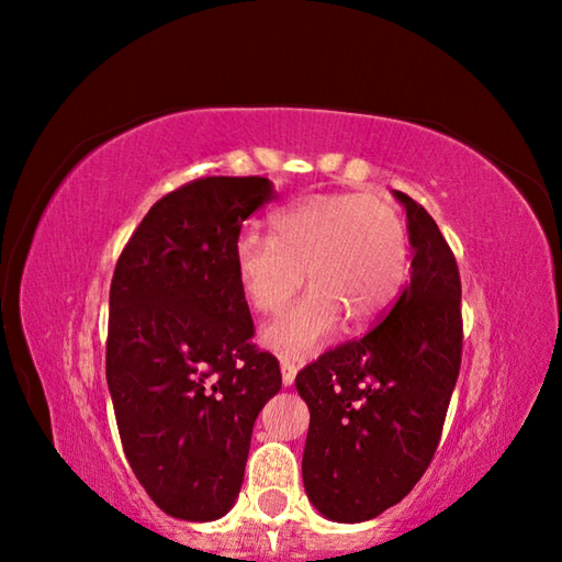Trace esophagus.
Instances as JSON below:
<instances>
[{
    "label": "esophagus",
    "mask_w": 562,
    "mask_h": 562,
    "mask_svg": "<svg viewBox=\"0 0 562 562\" xmlns=\"http://www.w3.org/2000/svg\"><path fill=\"white\" fill-rule=\"evenodd\" d=\"M280 372H282V384L292 386L294 376H297V364L292 359H280Z\"/></svg>",
    "instance_id": "1"
}]
</instances>
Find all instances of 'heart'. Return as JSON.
I'll return each mask as SVG.
<instances>
[{"instance_id":"obj_1","label":"heart","mask_w":562,"mask_h":562,"mask_svg":"<svg viewBox=\"0 0 562 562\" xmlns=\"http://www.w3.org/2000/svg\"><path fill=\"white\" fill-rule=\"evenodd\" d=\"M272 235L243 233L235 278L258 315H278L302 288L310 292L262 331L284 359H307L335 337L341 317L364 327L392 307L408 262L404 217L379 195L322 193L274 213Z\"/></svg>"}]
</instances>
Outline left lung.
Listing matches in <instances>:
<instances>
[{
    "mask_svg": "<svg viewBox=\"0 0 562 562\" xmlns=\"http://www.w3.org/2000/svg\"><path fill=\"white\" fill-rule=\"evenodd\" d=\"M412 280L389 315L294 379L310 406L302 481L322 516L372 520L416 486L441 441L461 369V278L449 243L402 190Z\"/></svg>",
    "mask_w": 562,
    "mask_h": 562,
    "instance_id": "8db88e82",
    "label": "left lung"
}]
</instances>
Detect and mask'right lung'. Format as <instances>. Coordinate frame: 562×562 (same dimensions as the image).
Masks as SVG:
<instances>
[{
	"label": "right lung",
	"mask_w": 562,
	"mask_h": 562,
	"mask_svg": "<svg viewBox=\"0 0 562 562\" xmlns=\"http://www.w3.org/2000/svg\"><path fill=\"white\" fill-rule=\"evenodd\" d=\"M272 198L260 176L186 183L150 207L113 270L106 382L121 443L180 520L233 508L255 418L282 386L278 359L250 345L235 278L243 221Z\"/></svg>",
	"instance_id": "right-lung-1"
}]
</instances>
